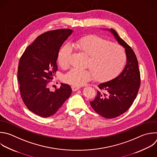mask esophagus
Wrapping results in <instances>:
<instances>
[{
    "label": "esophagus",
    "instance_id": "34e87169",
    "mask_svg": "<svg viewBox=\"0 0 157 157\" xmlns=\"http://www.w3.org/2000/svg\"><path fill=\"white\" fill-rule=\"evenodd\" d=\"M71 88H72L73 91H76V90H79L81 87H80L79 86H73L71 87Z\"/></svg>",
    "mask_w": 157,
    "mask_h": 157
}]
</instances>
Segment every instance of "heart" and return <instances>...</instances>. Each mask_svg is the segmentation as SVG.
I'll return each mask as SVG.
<instances>
[{
	"label": "heart",
	"instance_id": "obj_1",
	"mask_svg": "<svg viewBox=\"0 0 157 157\" xmlns=\"http://www.w3.org/2000/svg\"><path fill=\"white\" fill-rule=\"evenodd\" d=\"M73 47L89 56L87 65L91 69L73 68L64 76L65 82L80 86L91 80H108L115 78L121 71L126 62L124 48L120 45L96 35H88L76 40ZM72 48L65 44L60 48L58 62L66 68L70 63Z\"/></svg>",
	"mask_w": 157,
	"mask_h": 157
}]
</instances>
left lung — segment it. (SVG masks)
<instances>
[{
  "mask_svg": "<svg viewBox=\"0 0 157 157\" xmlns=\"http://www.w3.org/2000/svg\"><path fill=\"white\" fill-rule=\"evenodd\" d=\"M125 48L126 65L115 78L98 86L95 98L90 101L92 108L106 118H116L126 112L132 105L138 93L140 77L138 61L133 50L113 29H106Z\"/></svg>",
  "mask_w": 157,
  "mask_h": 157,
  "instance_id": "left-lung-1",
  "label": "left lung"
}]
</instances>
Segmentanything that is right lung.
I'll return each instance as SVG.
<instances>
[{
    "mask_svg": "<svg viewBox=\"0 0 157 157\" xmlns=\"http://www.w3.org/2000/svg\"><path fill=\"white\" fill-rule=\"evenodd\" d=\"M73 31L62 29L42 34L20 58L17 78L21 97L26 107L38 116L54 115L72 92L68 84L61 83L59 89L51 91L48 84L58 70L60 48Z\"/></svg>",
    "mask_w": 157,
    "mask_h": 157,
    "instance_id": "right-lung-1",
    "label": "right lung"
}]
</instances>
